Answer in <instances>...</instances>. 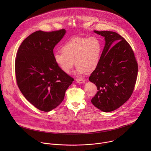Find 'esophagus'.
<instances>
[{
    "label": "esophagus",
    "mask_w": 151,
    "mask_h": 151,
    "mask_svg": "<svg viewBox=\"0 0 151 151\" xmlns=\"http://www.w3.org/2000/svg\"><path fill=\"white\" fill-rule=\"evenodd\" d=\"M76 82L79 83H83L85 82V80L84 79H76Z\"/></svg>",
    "instance_id": "obj_1"
}]
</instances>
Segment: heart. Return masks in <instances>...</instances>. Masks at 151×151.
<instances>
[{"instance_id":"obj_1","label":"heart","mask_w":151,"mask_h":151,"mask_svg":"<svg viewBox=\"0 0 151 151\" xmlns=\"http://www.w3.org/2000/svg\"><path fill=\"white\" fill-rule=\"evenodd\" d=\"M101 48V41L97 37H73L62 46V52H54V60L65 73H70L75 63L76 74L90 73L98 66Z\"/></svg>"}]
</instances>
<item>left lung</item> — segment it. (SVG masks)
<instances>
[{
    "label": "left lung",
    "mask_w": 151,
    "mask_h": 151,
    "mask_svg": "<svg viewBox=\"0 0 151 151\" xmlns=\"http://www.w3.org/2000/svg\"><path fill=\"white\" fill-rule=\"evenodd\" d=\"M104 38L105 44L96 69L89 81L98 90L91 103L104 112L118 109L133 93L138 66L128 43L116 32L96 31Z\"/></svg>",
    "instance_id": "8db88e82"
}]
</instances>
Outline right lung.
<instances>
[{"label": "right lung", "instance_id": "1", "mask_svg": "<svg viewBox=\"0 0 151 151\" xmlns=\"http://www.w3.org/2000/svg\"><path fill=\"white\" fill-rule=\"evenodd\" d=\"M66 31H36L21 43L15 60L17 85L25 98L37 109L50 112L64 100L73 79L54 60L53 50Z\"/></svg>", "mask_w": 151, "mask_h": 151}]
</instances>
